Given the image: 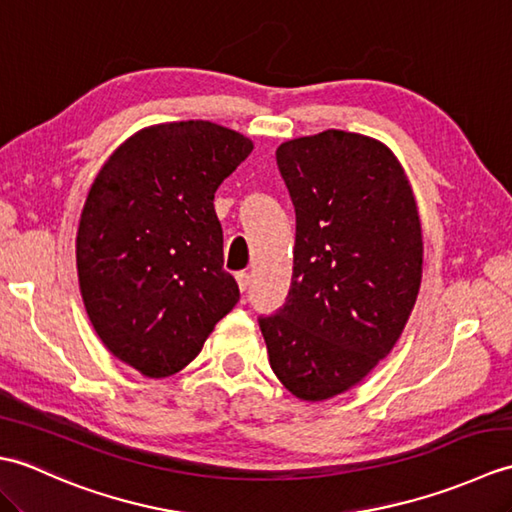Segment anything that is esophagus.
Returning a JSON list of instances; mask_svg holds the SVG:
<instances>
[{"mask_svg":"<svg viewBox=\"0 0 512 512\" xmlns=\"http://www.w3.org/2000/svg\"><path fill=\"white\" fill-rule=\"evenodd\" d=\"M235 279H237V286H239V290L246 292V290H248V286H250V275H248V273H244V270H242V273H237V275H235Z\"/></svg>","mask_w":512,"mask_h":512,"instance_id":"esophagus-1","label":"esophagus"}]
</instances>
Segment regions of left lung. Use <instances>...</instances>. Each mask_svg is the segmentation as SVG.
<instances>
[{
  "label": "left lung",
  "instance_id": "8db88e82",
  "mask_svg": "<svg viewBox=\"0 0 512 512\" xmlns=\"http://www.w3.org/2000/svg\"><path fill=\"white\" fill-rule=\"evenodd\" d=\"M297 237L284 308L259 317L284 387L319 402L394 350L422 281V228L398 158L380 140L328 132L277 147Z\"/></svg>",
  "mask_w": 512,
  "mask_h": 512
}]
</instances>
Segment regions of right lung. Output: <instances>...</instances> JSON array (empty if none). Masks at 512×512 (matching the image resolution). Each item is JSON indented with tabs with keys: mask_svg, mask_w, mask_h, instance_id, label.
I'll list each match as a JSON object with an SVG mask.
<instances>
[{
	"mask_svg": "<svg viewBox=\"0 0 512 512\" xmlns=\"http://www.w3.org/2000/svg\"><path fill=\"white\" fill-rule=\"evenodd\" d=\"M250 151L209 121L151 125L92 182L76 233L81 297L103 345L143 376L187 367L239 301L213 198Z\"/></svg>",
	"mask_w": 512,
	"mask_h": 512,
	"instance_id": "add662e5",
	"label": "right lung"
}]
</instances>
